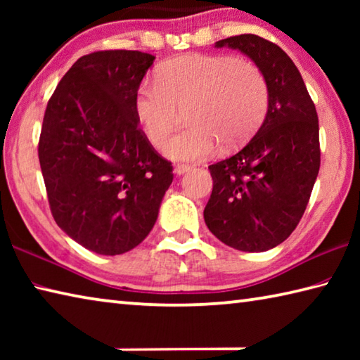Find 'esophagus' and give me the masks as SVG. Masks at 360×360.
Wrapping results in <instances>:
<instances>
[{
	"label": "esophagus",
	"instance_id": "esophagus-1",
	"mask_svg": "<svg viewBox=\"0 0 360 360\" xmlns=\"http://www.w3.org/2000/svg\"><path fill=\"white\" fill-rule=\"evenodd\" d=\"M188 169H191V165H186V163H176L174 165V173L178 176L184 174L186 172H188Z\"/></svg>",
	"mask_w": 360,
	"mask_h": 360
}]
</instances>
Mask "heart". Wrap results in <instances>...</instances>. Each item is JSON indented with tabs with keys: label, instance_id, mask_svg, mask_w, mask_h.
<instances>
[{
	"label": "heart",
	"instance_id": "b5f03b06",
	"mask_svg": "<svg viewBox=\"0 0 360 360\" xmlns=\"http://www.w3.org/2000/svg\"><path fill=\"white\" fill-rule=\"evenodd\" d=\"M186 108V129L163 146L173 160H200L246 143L264 120L268 85L264 72L245 57L186 53L158 65L155 82L144 81L133 96V114L148 141L158 148Z\"/></svg>",
	"mask_w": 360,
	"mask_h": 360
}]
</instances>
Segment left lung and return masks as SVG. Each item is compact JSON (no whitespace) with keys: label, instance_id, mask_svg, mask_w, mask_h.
<instances>
[{"label":"left lung","instance_id":"8db88e82","mask_svg":"<svg viewBox=\"0 0 360 360\" xmlns=\"http://www.w3.org/2000/svg\"><path fill=\"white\" fill-rule=\"evenodd\" d=\"M238 49L268 85L264 124L245 148L210 165L212 192L205 222L224 245L264 252L300 222L321 165L319 122L300 71L275 42L240 34L216 42Z\"/></svg>","mask_w":360,"mask_h":360}]
</instances>
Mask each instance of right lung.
Listing matches in <instances>:
<instances>
[{
    "label": "right lung",
    "mask_w": 360,
    "mask_h": 360,
    "mask_svg": "<svg viewBox=\"0 0 360 360\" xmlns=\"http://www.w3.org/2000/svg\"><path fill=\"white\" fill-rule=\"evenodd\" d=\"M154 58L139 51L89 53L47 103L38 155L49 206L58 227L96 254L136 248L173 182L172 162L152 148L133 114Z\"/></svg>",
    "instance_id": "1"
}]
</instances>
